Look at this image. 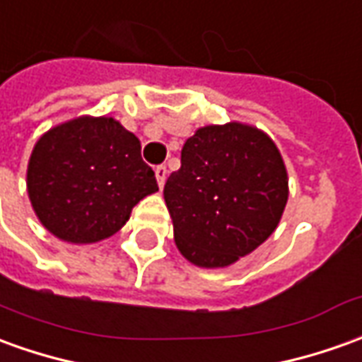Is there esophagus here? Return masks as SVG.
Returning <instances> with one entry per match:
<instances>
[{"mask_svg": "<svg viewBox=\"0 0 362 362\" xmlns=\"http://www.w3.org/2000/svg\"><path fill=\"white\" fill-rule=\"evenodd\" d=\"M156 179L159 187L165 185V179H167V167L165 165H157L156 167Z\"/></svg>", "mask_w": 362, "mask_h": 362, "instance_id": "34e87169", "label": "esophagus"}]
</instances>
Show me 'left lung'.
Masks as SVG:
<instances>
[{"label":"left lung","instance_id":"obj_1","mask_svg":"<svg viewBox=\"0 0 362 362\" xmlns=\"http://www.w3.org/2000/svg\"><path fill=\"white\" fill-rule=\"evenodd\" d=\"M163 197L179 252L201 268H224L276 230L288 171L262 129L240 122L205 126L185 141Z\"/></svg>","mask_w":362,"mask_h":362}]
</instances>
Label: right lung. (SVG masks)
<instances>
[{
  "instance_id": "add662e5",
  "label": "right lung",
  "mask_w": 362,
  "mask_h": 362,
  "mask_svg": "<svg viewBox=\"0 0 362 362\" xmlns=\"http://www.w3.org/2000/svg\"><path fill=\"white\" fill-rule=\"evenodd\" d=\"M156 191V173L141 159L139 139L106 116H81L51 128L27 165L35 214L64 243L108 238Z\"/></svg>"
}]
</instances>
